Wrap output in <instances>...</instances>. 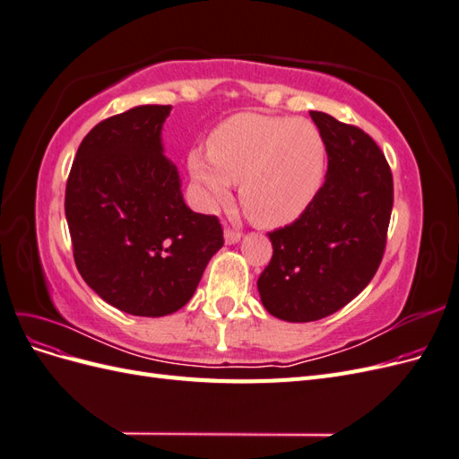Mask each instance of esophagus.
<instances>
[{"label":"esophagus","mask_w":459,"mask_h":459,"mask_svg":"<svg viewBox=\"0 0 459 459\" xmlns=\"http://www.w3.org/2000/svg\"><path fill=\"white\" fill-rule=\"evenodd\" d=\"M224 239H226V245H235V243H239V241H241V233H239V231H235V230L226 228V231H224Z\"/></svg>","instance_id":"obj_1"}]
</instances>
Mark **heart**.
Listing matches in <instances>:
<instances>
[{
    "mask_svg": "<svg viewBox=\"0 0 459 459\" xmlns=\"http://www.w3.org/2000/svg\"><path fill=\"white\" fill-rule=\"evenodd\" d=\"M206 147L187 155L204 204H226L231 184H241V204L260 228L293 224L324 187L327 149L310 120L238 113L218 124Z\"/></svg>",
    "mask_w": 459,
    "mask_h": 459,
    "instance_id": "1",
    "label": "heart"
}]
</instances>
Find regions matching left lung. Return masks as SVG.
<instances>
[{"instance_id":"obj_1","label":"left lung","mask_w":459,"mask_h":459,"mask_svg":"<svg viewBox=\"0 0 459 459\" xmlns=\"http://www.w3.org/2000/svg\"><path fill=\"white\" fill-rule=\"evenodd\" d=\"M327 149V174L312 206L270 231L272 260L258 277L260 300L285 322H316L346 307L383 260L393 212V174L371 137L310 110Z\"/></svg>"}]
</instances>
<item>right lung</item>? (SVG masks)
Instances as JSON below:
<instances>
[{
  "label": "right lung",
  "instance_id": "right-lung-1",
  "mask_svg": "<svg viewBox=\"0 0 459 459\" xmlns=\"http://www.w3.org/2000/svg\"><path fill=\"white\" fill-rule=\"evenodd\" d=\"M170 108L140 105L97 124L66 182L76 268L105 302L132 316L186 307L224 245L218 218L184 203L178 169L164 157Z\"/></svg>",
  "mask_w": 459,
  "mask_h": 459
}]
</instances>
